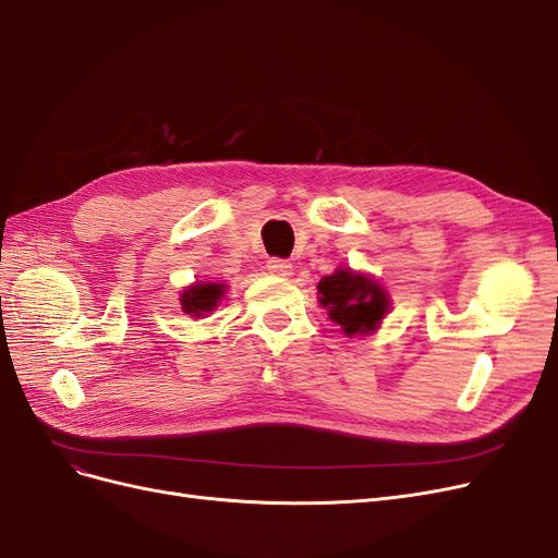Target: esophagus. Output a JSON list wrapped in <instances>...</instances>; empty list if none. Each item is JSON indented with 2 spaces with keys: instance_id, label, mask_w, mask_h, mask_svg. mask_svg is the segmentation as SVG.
<instances>
[{
  "instance_id": "34e87169",
  "label": "esophagus",
  "mask_w": 558,
  "mask_h": 558,
  "mask_svg": "<svg viewBox=\"0 0 558 558\" xmlns=\"http://www.w3.org/2000/svg\"><path fill=\"white\" fill-rule=\"evenodd\" d=\"M269 275L275 277H291L293 275V265L289 260H281V258H272L267 263Z\"/></svg>"
}]
</instances>
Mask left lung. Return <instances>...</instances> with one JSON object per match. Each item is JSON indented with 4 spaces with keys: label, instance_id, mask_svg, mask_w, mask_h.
Listing matches in <instances>:
<instances>
[{
    "label": "left lung",
    "instance_id": "obj_1",
    "mask_svg": "<svg viewBox=\"0 0 558 558\" xmlns=\"http://www.w3.org/2000/svg\"><path fill=\"white\" fill-rule=\"evenodd\" d=\"M318 302L347 337L373 335L391 310V295L365 272L337 267L318 281Z\"/></svg>",
    "mask_w": 558,
    "mask_h": 558
}]
</instances>
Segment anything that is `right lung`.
<instances>
[{
	"label": "right lung",
	"mask_w": 558,
	"mask_h": 558,
	"mask_svg": "<svg viewBox=\"0 0 558 558\" xmlns=\"http://www.w3.org/2000/svg\"><path fill=\"white\" fill-rule=\"evenodd\" d=\"M226 291V281H195L181 291V310L189 316L205 318L218 307V302L223 300Z\"/></svg>",
	"instance_id": "1"
}]
</instances>
